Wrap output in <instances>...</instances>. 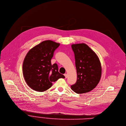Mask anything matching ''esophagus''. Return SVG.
<instances>
[{"label": "esophagus", "mask_w": 126, "mask_h": 126, "mask_svg": "<svg viewBox=\"0 0 126 126\" xmlns=\"http://www.w3.org/2000/svg\"><path fill=\"white\" fill-rule=\"evenodd\" d=\"M64 76H65V77L66 78H67L68 77V75H67V74H64Z\"/></svg>", "instance_id": "1"}]
</instances>
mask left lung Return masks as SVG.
I'll return each mask as SVG.
<instances>
[{"mask_svg":"<svg viewBox=\"0 0 126 126\" xmlns=\"http://www.w3.org/2000/svg\"><path fill=\"white\" fill-rule=\"evenodd\" d=\"M75 59L77 81L71 86L75 93L81 94L93 90L99 83L101 66L96 53L84 43L71 45Z\"/></svg>","mask_w":126,"mask_h":126,"instance_id":"8db88e82","label":"left lung"}]
</instances>
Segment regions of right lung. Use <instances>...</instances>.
<instances>
[{
	"label": "right lung",
	"instance_id": "obj_1",
	"mask_svg": "<svg viewBox=\"0 0 126 126\" xmlns=\"http://www.w3.org/2000/svg\"><path fill=\"white\" fill-rule=\"evenodd\" d=\"M59 43L44 41L32 48L27 54L22 65L25 81L32 89L43 92L50 88L52 82L65 76L58 72L56 63L51 64L54 52Z\"/></svg>",
	"mask_w": 126,
	"mask_h": 126
}]
</instances>
